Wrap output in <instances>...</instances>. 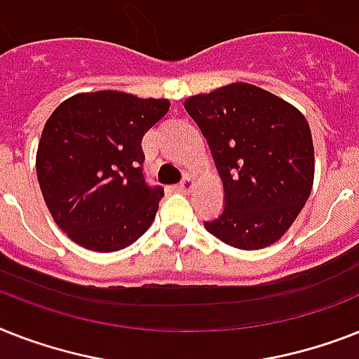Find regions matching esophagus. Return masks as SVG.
Listing matches in <instances>:
<instances>
[{
  "label": "esophagus",
  "mask_w": 359,
  "mask_h": 359,
  "mask_svg": "<svg viewBox=\"0 0 359 359\" xmlns=\"http://www.w3.org/2000/svg\"><path fill=\"white\" fill-rule=\"evenodd\" d=\"M194 179H191V177H186L184 180H180L179 184L175 186V189H177V191H189V189L194 188Z\"/></svg>",
  "instance_id": "1"
}]
</instances>
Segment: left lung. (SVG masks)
Listing matches in <instances>:
<instances>
[{"instance_id":"obj_1","label":"left lung","mask_w":359,"mask_h":359,"mask_svg":"<svg viewBox=\"0 0 359 359\" xmlns=\"http://www.w3.org/2000/svg\"><path fill=\"white\" fill-rule=\"evenodd\" d=\"M184 109L208 142L225 189V208L205 229L243 250L280 240L313 184V142L304 116L247 83L188 97Z\"/></svg>"}]
</instances>
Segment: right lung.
<instances>
[{"label":"right lung","instance_id":"1","mask_svg":"<svg viewBox=\"0 0 359 359\" xmlns=\"http://www.w3.org/2000/svg\"><path fill=\"white\" fill-rule=\"evenodd\" d=\"M168 99L103 90L66 99L43 125L36 175L55 223L84 249L114 252L153 223L162 186L144 175V134Z\"/></svg>","mask_w":359,"mask_h":359}]
</instances>
